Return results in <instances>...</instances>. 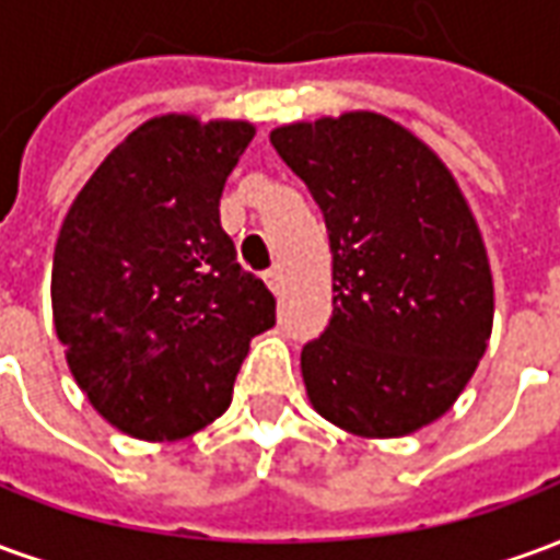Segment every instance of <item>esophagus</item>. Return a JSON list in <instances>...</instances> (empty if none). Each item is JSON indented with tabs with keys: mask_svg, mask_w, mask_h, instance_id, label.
<instances>
[{
	"mask_svg": "<svg viewBox=\"0 0 560 560\" xmlns=\"http://www.w3.org/2000/svg\"><path fill=\"white\" fill-rule=\"evenodd\" d=\"M264 281H267V288L272 293H281V288H284V279H281L279 269H269L267 276H264Z\"/></svg>",
	"mask_w": 560,
	"mask_h": 560,
	"instance_id": "obj_1",
	"label": "esophagus"
}]
</instances>
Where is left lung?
Returning a JSON list of instances; mask_svg holds the SVG:
<instances>
[{"label": "left lung", "mask_w": 560, "mask_h": 560, "mask_svg": "<svg viewBox=\"0 0 560 560\" xmlns=\"http://www.w3.org/2000/svg\"><path fill=\"white\" fill-rule=\"evenodd\" d=\"M324 212L332 317L300 357L308 401L360 438L453 408L492 336L480 228L446 164L387 116L353 110L269 135Z\"/></svg>", "instance_id": "left-lung-1"}]
</instances>
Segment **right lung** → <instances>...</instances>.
<instances>
[{"instance_id":"1","label":"right lung","mask_w":560,"mask_h":560,"mask_svg":"<svg viewBox=\"0 0 560 560\" xmlns=\"http://www.w3.org/2000/svg\"><path fill=\"white\" fill-rule=\"evenodd\" d=\"M255 126L164 114L80 188L56 240V336L92 408L140 441L221 417L248 341L276 324L267 284L236 264L219 200Z\"/></svg>"}]
</instances>
